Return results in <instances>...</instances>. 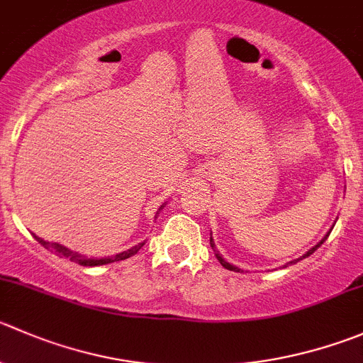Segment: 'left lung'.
Returning a JSON list of instances; mask_svg holds the SVG:
<instances>
[{
  "mask_svg": "<svg viewBox=\"0 0 363 363\" xmlns=\"http://www.w3.org/2000/svg\"><path fill=\"white\" fill-rule=\"evenodd\" d=\"M328 235H330V232H328V234H326V235H325V239H323V241H321V242H319V245H315V246H314V248H312V250H308V252H307V253H305V255H303V257H308V255H311V253H314V252H315V250H318V248H319V246H321V245H323V242H325V241H326V239H328ZM211 246H213V250H214V242H213V239H211ZM214 252H216V250H214ZM216 257H218V260H220V264H221V266H223V267H227V269H230V271H239V269H238V267H235V266H232V264H228V262H227V260H225V259H221V257H220V253H216ZM298 260H300V259H298ZM293 262H296V260H293ZM293 262H289V264H293Z\"/></svg>",
  "mask_w": 363,
  "mask_h": 363,
  "instance_id": "1",
  "label": "left lung"
}]
</instances>
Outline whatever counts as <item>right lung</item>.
Wrapping results in <instances>:
<instances>
[{
  "mask_svg": "<svg viewBox=\"0 0 363 363\" xmlns=\"http://www.w3.org/2000/svg\"><path fill=\"white\" fill-rule=\"evenodd\" d=\"M35 239H37V241L40 242V245L44 246L45 250H51V252H52V253H56V255L65 257V259L72 260V262L81 264V266H103V264L115 262V260H124V259H129V257L136 255V253H138V250L142 248L143 245H145V242H140V245L133 246V248H131V250H128V252H122V253H118V255H115V257H104V259H86V257L77 255L76 252H72V250L65 248V246H62V245H56V242L44 241V239L37 238V235H35Z\"/></svg>",
  "mask_w": 363,
  "mask_h": 363,
  "instance_id": "obj_1",
  "label": "right lung"
}]
</instances>
